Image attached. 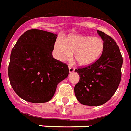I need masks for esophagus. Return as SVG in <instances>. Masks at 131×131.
<instances>
[{"instance_id":"obj_1","label":"esophagus","mask_w":131,"mask_h":131,"mask_svg":"<svg viewBox=\"0 0 131 131\" xmlns=\"http://www.w3.org/2000/svg\"><path fill=\"white\" fill-rule=\"evenodd\" d=\"M74 70H75L74 67H71V66L69 67V73H72V72L74 71Z\"/></svg>"}]
</instances>
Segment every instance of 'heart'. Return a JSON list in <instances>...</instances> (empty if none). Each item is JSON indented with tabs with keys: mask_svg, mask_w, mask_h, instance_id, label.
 <instances>
[{
	"mask_svg": "<svg viewBox=\"0 0 131 131\" xmlns=\"http://www.w3.org/2000/svg\"><path fill=\"white\" fill-rule=\"evenodd\" d=\"M53 49L55 56L59 60H67L73 54V59L78 65L88 66L95 62L101 56L104 43L99 37L74 35L63 41H56Z\"/></svg>",
	"mask_w": 131,
	"mask_h": 131,
	"instance_id": "obj_1",
	"label": "heart"
}]
</instances>
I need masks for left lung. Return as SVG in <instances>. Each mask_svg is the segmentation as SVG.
Here are the masks:
<instances>
[{
  "label": "left lung",
  "mask_w": 131,
  "mask_h": 131,
  "mask_svg": "<svg viewBox=\"0 0 131 131\" xmlns=\"http://www.w3.org/2000/svg\"><path fill=\"white\" fill-rule=\"evenodd\" d=\"M104 50L95 62L75 71L80 80L74 88L77 100L83 105L98 106L110 100L119 85L123 58L119 46L110 36L97 30Z\"/></svg>",
  "instance_id": "obj_1"
}]
</instances>
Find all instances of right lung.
Here are the masks:
<instances>
[{"instance_id": "add662e5", "label": "right lung", "mask_w": 131, "mask_h": 131, "mask_svg": "<svg viewBox=\"0 0 131 131\" xmlns=\"http://www.w3.org/2000/svg\"><path fill=\"white\" fill-rule=\"evenodd\" d=\"M57 35L32 29L19 37L11 52L8 75L16 94L26 101H50L69 74L68 66L53 57Z\"/></svg>"}]
</instances>
